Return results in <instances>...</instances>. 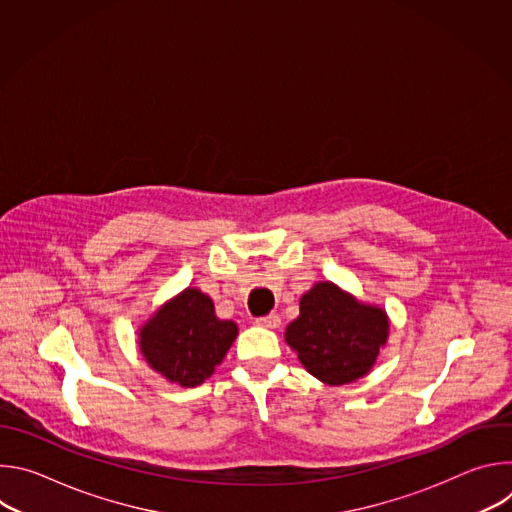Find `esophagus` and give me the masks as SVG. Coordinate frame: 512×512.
Returning <instances> with one entry per match:
<instances>
[{
  "mask_svg": "<svg viewBox=\"0 0 512 512\" xmlns=\"http://www.w3.org/2000/svg\"><path fill=\"white\" fill-rule=\"evenodd\" d=\"M255 322H257V326H261V328H279V324H281V320H279L277 314L261 316V318H257Z\"/></svg>",
  "mask_w": 512,
  "mask_h": 512,
  "instance_id": "obj_1",
  "label": "esophagus"
}]
</instances>
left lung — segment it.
I'll return each instance as SVG.
<instances>
[{
    "instance_id": "obj_1",
    "label": "left lung",
    "mask_w": 512,
    "mask_h": 512,
    "mask_svg": "<svg viewBox=\"0 0 512 512\" xmlns=\"http://www.w3.org/2000/svg\"><path fill=\"white\" fill-rule=\"evenodd\" d=\"M389 336L385 310L360 304L330 281L316 283L300 300V316L285 328V342L304 369L326 385L367 375Z\"/></svg>"
}]
</instances>
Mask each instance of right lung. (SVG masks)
<instances>
[{
  "mask_svg": "<svg viewBox=\"0 0 512 512\" xmlns=\"http://www.w3.org/2000/svg\"><path fill=\"white\" fill-rule=\"evenodd\" d=\"M237 334L235 322L216 318L208 296L188 287L141 326L139 350L170 383L198 387L223 362Z\"/></svg>",
  "mask_w": 512,
  "mask_h": 512,
  "instance_id": "obj_1",
  "label": "right lung"
}]
</instances>
